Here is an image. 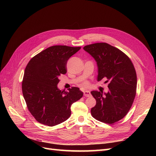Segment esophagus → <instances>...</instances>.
<instances>
[{
    "mask_svg": "<svg viewBox=\"0 0 156 156\" xmlns=\"http://www.w3.org/2000/svg\"><path fill=\"white\" fill-rule=\"evenodd\" d=\"M84 96L85 97H90L91 96V93L88 90H85L84 91Z\"/></svg>",
    "mask_w": 156,
    "mask_h": 156,
    "instance_id": "obj_1",
    "label": "esophagus"
}]
</instances>
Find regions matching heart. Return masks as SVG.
Segmentation results:
<instances>
[{
    "label": "heart",
    "mask_w": 156,
    "mask_h": 156,
    "mask_svg": "<svg viewBox=\"0 0 156 156\" xmlns=\"http://www.w3.org/2000/svg\"><path fill=\"white\" fill-rule=\"evenodd\" d=\"M86 84H84V86H85V85H86Z\"/></svg>",
    "instance_id": "1"
}]
</instances>
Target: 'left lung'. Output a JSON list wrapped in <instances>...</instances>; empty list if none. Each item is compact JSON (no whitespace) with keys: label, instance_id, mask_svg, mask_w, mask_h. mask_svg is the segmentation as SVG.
Segmentation results:
<instances>
[{"label":"left lung","instance_id":"obj_1","mask_svg":"<svg viewBox=\"0 0 156 156\" xmlns=\"http://www.w3.org/2000/svg\"><path fill=\"white\" fill-rule=\"evenodd\" d=\"M83 49L95 59L98 81L106 79L107 93L92 91L96 104L91 108L94 119L107 124L122 119L133 104L136 95V75L133 64L123 52L107 43L84 46Z\"/></svg>","mask_w":156,"mask_h":156}]
</instances>
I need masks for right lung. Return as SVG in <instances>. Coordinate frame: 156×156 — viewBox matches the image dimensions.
<instances>
[{
  "label": "right lung",
  "instance_id": "right-lung-1",
  "mask_svg": "<svg viewBox=\"0 0 156 156\" xmlns=\"http://www.w3.org/2000/svg\"><path fill=\"white\" fill-rule=\"evenodd\" d=\"M81 49L66 45L49 47L28 63L22 92L28 109L40 123L54 126L68 119L71 105L83 96L77 87L60 90V75L67 72L68 60Z\"/></svg>",
  "mask_w": 156,
  "mask_h": 156
}]
</instances>
